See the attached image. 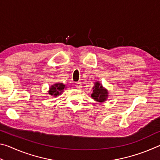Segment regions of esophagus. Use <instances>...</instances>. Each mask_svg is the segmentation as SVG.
Listing matches in <instances>:
<instances>
[{"label": "esophagus", "instance_id": "34e87169", "mask_svg": "<svg viewBox=\"0 0 160 160\" xmlns=\"http://www.w3.org/2000/svg\"><path fill=\"white\" fill-rule=\"evenodd\" d=\"M75 87H76V88H78V89H81L82 88V83L80 82H76L75 83Z\"/></svg>", "mask_w": 160, "mask_h": 160}]
</instances>
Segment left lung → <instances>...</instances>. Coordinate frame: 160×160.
Here are the masks:
<instances>
[{
    "label": "left lung",
    "mask_w": 160,
    "mask_h": 160,
    "mask_svg": "<svg viewBox=\"0 0 160 160\" xmlns=\"http://www.w3.org/2000/svg\"><path fill=\"white\" fill-rule=\"evenodd\" d=\"M93 91L91 94V97L94 101L97 102H104L107 101L109 97V92L99 81L94 82V86L92 88Z\"/></svg>",
    "instance_id": "1"
}]
</instances>
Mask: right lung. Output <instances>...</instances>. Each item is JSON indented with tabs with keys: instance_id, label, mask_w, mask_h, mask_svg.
<instances>
[{
	"instance_id": "right-lung-1",
	"label": "right lung",
	"mask_w": 160,
	"mask_h": 160,
	"mask_svg": "<svg viewBox=\"0 0 160 160\" xmlns=\"http://www.w3.org/2000/svg\"><path fill=\"white\" fill-rule=\"evenodd\" d=\"M66 85L61 82H57L51 85L48 90V94L51 96L57 97L59 96L62 92H63L64 89H66Z\"/></svg>"
}]
</instances>
